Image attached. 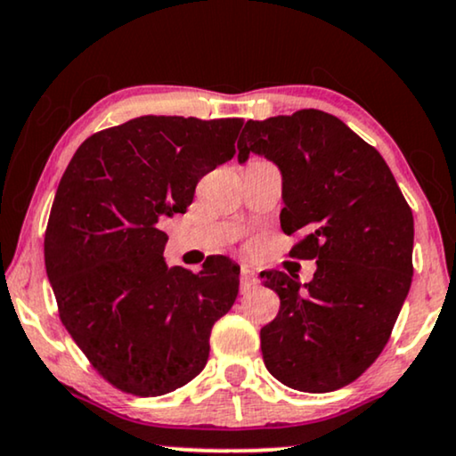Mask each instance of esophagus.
I'll use <instances>...</instances> for the list:
<instances>
[{"instance_id":"34e87169","label":"esophagus","mask_w":456,"mask_h":456,"mask_svg":"<svg viewBox=\"0 0 456 456\" xmlns=\"http://www.w3.org/2000/svg\"><path fill=\"white\" fill-rule=\"evenodd\" d=\"M256 284V273L255 271H252L250 267H241V271H240V288H241V292H246L248 288H252Z\"/></svg>"}]
</instances>
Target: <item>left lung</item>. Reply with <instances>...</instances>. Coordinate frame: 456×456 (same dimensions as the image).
I'll return each instance as SVG.
<instances>
[{
    "label": "left lung",
    "instance_id": "8db88e82",
    "mask_svg": "<svg viewBox=\"0 0 456 456\" xmlns=\"http://www.w3.org/2000/svg\"><path fill=\"white\" fill-rule=\"evenodd\" d=\"M238 151L278 164L281 232L301 235L290 256L318 263L305 286L284 271L261 273L280 297L261 328L265 366L292 389H341L381 355L411 290V206L381 153L318 109L250 119Z\"/></svg>",
    "mask_w": 456,
    "mask_h": 456
}]
</instances>
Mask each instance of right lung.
Segmentation results:
<instances>
[{
  "mask_svg": "<svg viewBox=\"0 0 456 456\" xmlns=\"http://www.w3.org/2000/svg\"><path fill=\"white\" fill-rule=\"evenodd\" d=\"M240 118L142 115L79 145L56 189L44 238L61 322L105 381L170 394L204 370L210 330L235 303L240 267L200 273L164 261V216L185 212L200 178L235 155Z\"/></svg>",
  "mask_w": 456,
  "mask_h": 456,
  "instance_id": "right-lung-1",
  "label": "right lung"
}]
</instances>
